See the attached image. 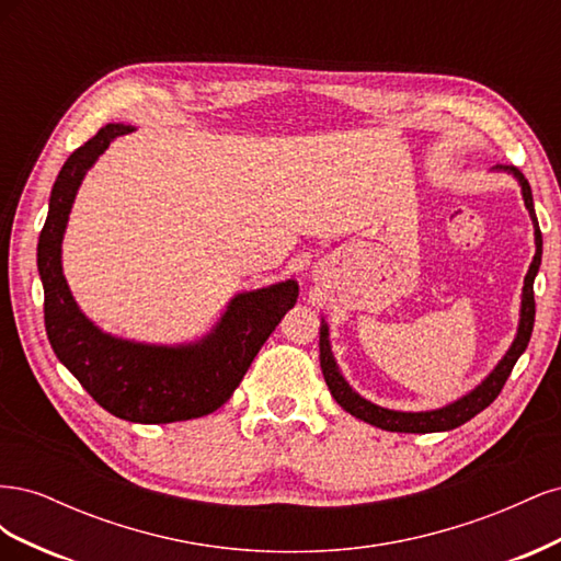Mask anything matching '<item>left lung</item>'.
Instances as JSON below:
<instances>
[{
	"label": "left lung",
	"mask_w": 561,
	"mask_h": 561,
	"mask_svg": "<svg viewBox=\"0 0 561 561\" xmlns=\"http://www.w3.org/2000/svg\"><path fill=\"white\" fill-rule=\"evenodd\" d=\"M496 171H507L513 173L522 186V196H524V206L531 215L534 222V236H536V254L534 262L526 271L524 276V287H522V311H519V328H517V336L513 346L507 348V353L503 355V360L494 367V371L478 386L472 388L468 396L458 398L456 402L439 407V410H431V412H396V410H386V407H379L375 402H369L365 398H360L355 390L346 383V379L339 371L334 355L330 348V332H328V322H320V367H322V377L328 381V388L332 398L344 407L348 414H353L355 419H360L365 423H371L381 431H390V433H439V431H451L463 426L466 421H470L474 414H480L482 410L494 402L501 393V388L505 386L507 377L517 363L519 355L529 346V339L534 332V318H536V301H534V278L538 274L540 266V254H542V236H540V227H538V217L534 210V196H531V186L526 182V178L522 175V171H517L515 165H496Z\"/></svg>",
	"instance_id": "1"
}]
</instances>
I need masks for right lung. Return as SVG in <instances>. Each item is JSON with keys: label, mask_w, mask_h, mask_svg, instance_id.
Instances as JSON below:
<instances>
[{"label": "right lung", "mask_w": 561, "mask_h": 561, "mask_svg": "<svg viewBox=\"0 0 561 561\" xmlns=\"http://www.w3.org/2000/svg\"><path fill=\"white\" fill-rule=\"evenodd\" d=\"M130 130L124 124L100 128L72 151L50 190L37 245L46 334L58 360L110 414L133 423L198 419L231 398L268 334L295 307L299 285L285 280L236 295L210 334L194 344H140L95 328L67 287L60 245L83 175L114 138Z\"/></svg>", "instance_id": "1"}]
</instances>
